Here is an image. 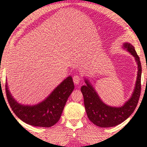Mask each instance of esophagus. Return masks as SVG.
Wrapping results in <instances>:
<instances>
[{
  "instance_id": "esophagus-1",
  "label": "esophagus",
  "mask_w": 147,
  "mask_h": 147,
  "mask_svg": "<svg viewBox=\"0 0 147 147\" xmlns=\"http://www.w3.org/2000/svg\"><path fill=\"white\" fill-rule=\"evenodd\" d=\"M73 82L74 83V84H76V85L78 84L79 82H80V77L78 75H74L73 76Z\"/></svg>"
}]
</instances>
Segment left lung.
Returning <instances> with one entry per match:
<instances>
[{"mask_svg": "<svg viewBox=\"0 0 147 147\" xmlns=\"http://www.w3.org/2000/svg\"><path fill=\"white\" fill-rule=\"evenodd\" d=\"M124 47L135 57L138 65L137 78L134 92L131 98L124 105L120 107L107 105L100 99L94 88L87 80H85L86 85L81 87L88 117L91 122L99 127H113L124 122L134 113L140 97L142 71L140 59L137 54L135 48L131 44L125 43Z\"/></svg>", "mask_w": 147, "mask_h": 147, "instance_id": "8db88e82", "label": "left lung"}]
</instances>
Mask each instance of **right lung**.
Wrapping results in <instances>:
<instances>
[{"label":"right lung","mask_w":147,"mask_h":147,"mask_svg":"<svg viewBox=\"0 0 147 147\" xmlns=\"http://www.w3.org/2000/svg\"><path fill=\"white\" fill-rule=\"evenodd\" d=\"M6 94L9 105L15 115L27 124L50 127L59 121L69 95L74 90L71 76L63 81L44 101L36 105H22L11 96L6 82Z\"/></svg>","instance_id":"obj_1"}]
</instances>
